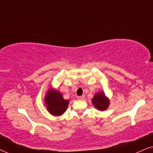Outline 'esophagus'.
I'll return each mask as SVG.
<instances>
[{
	"instance_id": "esophagus-1",
	"label": "esophagus",
	"mask_w": 153,
	"mask_h": 153,
	"mask_svg": "<svg viewBox=\"0 0 153 153\" xmlns=\"http://www.w3.org/2000/svg\"><path fill=\"white\" fill-rule=\"evenodd\" d=\"M77 99L79 100H83L85 99V97H84V96H83V95H82V96H79V97H77Z\"/></svg>"
}]
</instances>
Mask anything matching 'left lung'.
<instances>
[{
    "label": "left lung",
    "instance_id": "8db88e82",
    "mask_svg": "<svg viewBox=\"0 0 153 153\" xmlns=\"http://www.w3.org/2000/svg\"><path fill=\"white\" fill-rule=\"evenodd\" d=\"M92 104L99 111H105L110 105V100L104 91H99L95 94L91 100Z\"/></svg>",
    "mask_w": 153,
    "mask_h": 153
}]
</instances>
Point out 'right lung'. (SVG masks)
<instances>
[{
	"instance_id": "add662e5",
	"label": "right lung",
	"mask_w": 153,
	"mask_h": 153,
	"mask_svg": "<svg viewBox=\"0 0 153 153\" xmlns=\"http://www.w3.org/2000/svg\"><path fill=\"white\" fill-rule=\"evenodd\" d=\"M45 104L49 113L53 116H61L66 111L70 100H65L62 94L49 84L45 96Z\"/></svg>"
}]
</instances>
